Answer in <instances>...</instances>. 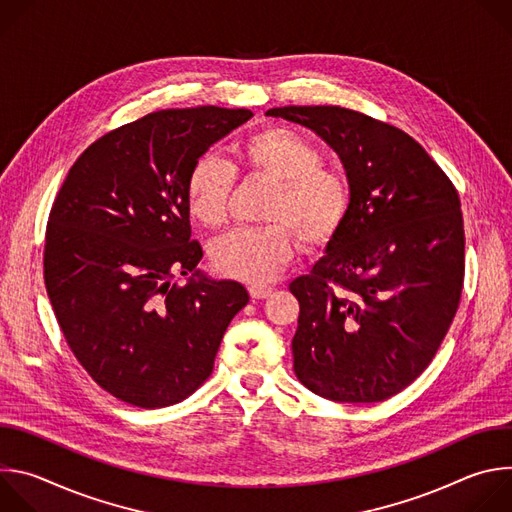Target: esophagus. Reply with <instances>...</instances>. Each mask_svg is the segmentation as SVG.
Listing matches in <instances>:
<instances>
[{
    "mask_svg": "<svg viewBox=\"0 0 512 512\" xmlns=\"http://www.w3.org/2000/svg\"><path fill=\"white\" fill-rule=\"evenodd\" d=\"M271 291H273V287H269V285H251V287H249V294H251V298H255V300H265V298H269Z\"/></svg>",
    "mask_w": 512,
    "mask_h": 512,
    "instance_id": "obj_1",
    "label": "esophagus"
}]
</instances>
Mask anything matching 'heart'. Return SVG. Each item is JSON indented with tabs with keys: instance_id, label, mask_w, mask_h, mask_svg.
<instances>
[{
	"instance_id": "1",
	"label": "heart",
	"mask_w": 512,
	"mask_h": 512,
	"mask_svg": "<svg viewBox=\"0 0 512 512\" xmlns=\"http://www.w3.org/2000/svg\"><path fill=\"white\" fill-rule=\"evenodd\" d=\"M235 156L233 168L204 154L186 178L188 210L210 229L227 221L237 172L271 184L263 206L269 223L235 229L212 243L210 259L218 273L263 283L294 259L300 239L308 249H318L340 233L352 208V186L342 172L324 166L312 141L285 127H267L243 139Z\"/></svg>"
}]
</instances>
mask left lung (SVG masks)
<instances>
[{"mask_svg":"<svg viewBox=\"0 0 512 512\" xmlns=\"http://www.w3.org/2000/svg\"><path fill=\"white\" fill-rule=\"evenodd\" d=\"M340 156L352 208L308 275L291 350L298 379L340 403H377L409 387L433 360L464 287V218L446 172L421 145L364 113L275 107Z\"/></svg>","mask_w":512,"mask_h":512,"instance_id":"left-lung-1","label":"left lung"}]
</instances>
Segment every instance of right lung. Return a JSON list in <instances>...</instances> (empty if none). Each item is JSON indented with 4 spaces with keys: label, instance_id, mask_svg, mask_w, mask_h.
Listing matches in <instances>:
<instances>
[{
    "label": "right lung",
    "instance_id": "right-lung-1",
    "mask_svg": "<svg viewBox=\"0 0 512 512\" xmlns=\"http://www.w3.org/2000/svg\"><path fill=\"white\" fill-rule=\"evenodd\" d=\"M249 109H166L125 123L79 156L50 208L44 283L72 354L123 403L156 409L212 373L227 326L249 302L237 281L201 275L186 178Z\"/></svg>",
    "mask_w": 512,
    "mask_h": 512
}]
</instances>
